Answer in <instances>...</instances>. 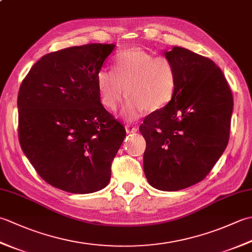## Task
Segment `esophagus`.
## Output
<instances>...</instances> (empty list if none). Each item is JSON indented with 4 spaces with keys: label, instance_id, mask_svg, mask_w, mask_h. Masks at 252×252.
Returning a JSON list of instances; mask_svg holds the SVG:
<instances>
[{
    "label": "esophagus",
    "instance_id": "1",
    "mask_svg": "<svg viewBox=\"0 0 252 252\" xmlns=\"http://www.w3.org/2000/svg\"><path fill=\"white\" fill-rule=\"evenodd\" d=\"M137 127L136 126H131V125H126V133L127 134H131V133H135V132H137Z\"/></svg>",
    "mask_w": 252,
    "mask_h": 252
}]
</instances>
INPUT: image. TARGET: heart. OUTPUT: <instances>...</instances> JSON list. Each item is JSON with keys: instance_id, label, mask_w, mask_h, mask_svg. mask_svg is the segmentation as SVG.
Listing matches in <instances>:
<instances>
[{"instance_id": "heart-1", "label": "heart", "mask_w": 252, "mask_h": 252, "mask_svg": "<svg viewBox=\"0 0 252 252\" xmlns=\"http://www.w3.org/2000/svg\"><path fill=\"white\" fill-rule=\"evenodd\" d=\"M115 72L103 68L96 76L100 103L116 110L126 93L127 120L137 119L144 111H157L168 105L176 90V70L169 58L155 56L141 49L121 52L116 57Z\"/></svg>"}]
</instances>
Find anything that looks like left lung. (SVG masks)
Masks as SVG:
<instances>
[{
  "label": "left lung",
  "instance_id": "1",
  "mask_svg": "<svg viewBox=\"0 0 252 252\" xmlns=\"http://www.w3.org/2000/svg\"><path fill=\"white\" fill-rule=\"evenodd\" d=\"M164 56L176 70L173 98L140 126L146 141L144 172L155 189H184L202 181L225 151L233 95L222 70L181 46Z\"/></svg>",
  "mask_w": 252,
  "mask_h": 252
}]
</instances>
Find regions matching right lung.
<instances>
[{
  "mask_svg": "<svg viewBox=\"0 0 252 252\" xmlns=\"http://www.w3.org/2000/svg\"><path fill=\"white\" fill-rule=\"evenodd\" d=\"M115 44L50 53L20 85L21 149L42 179L58 189L90 194L105 189L126 129L104 106L96 76Z\"/></svg>",
  "mask_w": 252,
  "mask_h": 252,
  "instance_id": "add662e5",
  "label": "right lung"
}]
</instances>
